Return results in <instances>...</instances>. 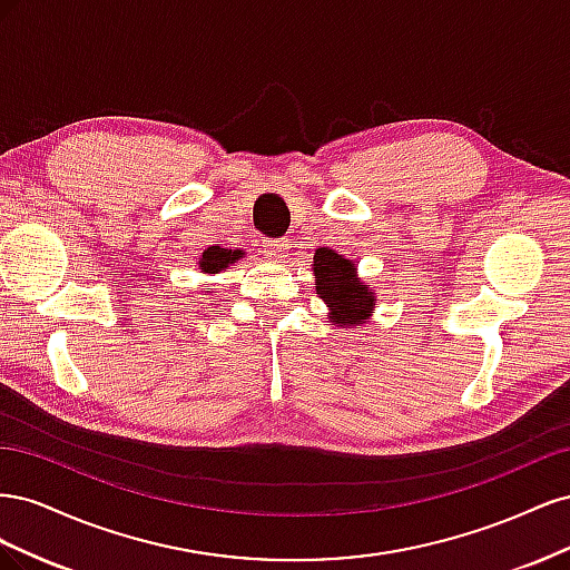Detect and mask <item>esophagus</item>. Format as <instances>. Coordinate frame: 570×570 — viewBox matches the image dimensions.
<instances>
[{
  "instance_id": "34e87169",
  "label": "esophagus",
  "mask_w": 570,
  "mask_h": 570,
  "mask_svg": "<svg viewBox=\"0 0 570 570\" xmlns=\"http://www.w3.org/2000/svg\"><path fill=\"white\" fill-rule=\"evenodd\" d=\"M264 247H266V256L271 258V262H285V256H287L285 239H266Z\"/></svg>"
}]
</instances>
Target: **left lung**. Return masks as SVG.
<instances>
[{
	"label": "left lung",
	"instance_id": "obj_1",
	"mask_svg": "<svg viewBox=\"0 0 570 570\" xmlns=\"http://www.w3.org/2000/svg\"><path fill=\"white\" fill-rule=\"evenodd\" d=\"M316 275V295L327 306V323L356 327L375 314V289L358 278L350 258L333 249H316L312 262Z\"/></svg>",
	"mask_w": 570,
	"mask_h": 570
}]
</instances>
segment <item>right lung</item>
<instances>
[{
	"instance_id": "add662e5",
	"label": "right lung",
	"mask_w": 570,
	"mask_h": 570,
	"mask_svg": "<svg viewBox=\"0 0 570 570\" xmlns=\"http://www.w3.org/2000/svg\"><path fill=\"white\" fill-rule=\"evenodd\" d=\"M239 256H245L243 249H209L204 254L199 266H202L204 273H220V271H226L228 266L237 264Z\"/></svg>"
}]
</instances>
